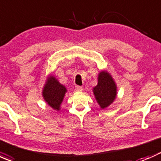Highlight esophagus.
Segmentation results:
<instances>
[{
  "label": "esophagus",
  "mask_w": 161,
  "mask_h": 161,
  "mask_svg": "<svg viewBox=\"0 0 161 161\" xmlns=\"http://www.w3.org/2000/svg\"><path fill=\"white\" fill-rule=\"evenodd\" d=\"M82 90H83V89H82V87L79 86H75V91H76V92H82Z\"/></svg>",
  "instance_id": "34e87169"
}]
</instances>
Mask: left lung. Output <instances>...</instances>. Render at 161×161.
Listing matches in <instances>:
<instances>
[{
	"mask_svg": "<svg viewBox=\"0 0 161 161\" xmlns=\"http://www.w3.org/2000/svg\"><path fill=\"white\" fill-rule=\"evenodd\" d=\"M118 87L114 79L108 71H101L97 75V85L92 92L101 109H105L113 103L118 94Z\"/></svg>",
	"mask_w": 161,
	"mask_h": 161,
	"instance_id": "left-lung-1",
	"label": "left lung"
}]
</instances>
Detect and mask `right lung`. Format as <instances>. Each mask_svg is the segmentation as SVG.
Masks as SVG:
<instances>
[{"mask_svg":"<svg viewBox=\"0 0 161 161\" xmlns=\"http://www.w3.org/2000/svg\"><path fill=\"white\" fill-rule=\"evenodd\" d=\"M66 92V87L60 83L54 75H49L47 77L42 90V96L44 101L50 108L55 111H59Z\"/></svg>","mask_w":161,"mask_h":161,"instance_id":"obj_1","label":"right lung"}]
</instances>
